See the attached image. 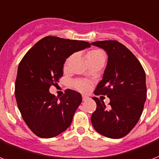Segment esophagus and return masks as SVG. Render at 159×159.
<instances>
[{"mask_svg": "<svg viewBox=\"0 0 159 159\" xmlns=\"http://www.w3.org/2000/svg\"><path fill=\"white\" fill-rule=\"evenodd\" d=\"M82 99H83L84 102L87 101V100L89 99V98L88 97V96H85V95H83V97H82Z\"/></svg>", "mask_w": 159, "mask_h": 159, "instance_id": "esophagus-1", "label": "esophagus"}]
</instances>
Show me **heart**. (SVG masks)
Instances as JSON below:
<instances>
[{
  "instance_id": "heart-1",
  "label": "heart",
  "mask_w": 159,
  "mask_h": 159,
  "mask_svg": "<svg viewBox=\"0 0 159 159\" xmlns=\"http://www.w3.org/2000/svg\"><path fill=\"white\" fill-rule=\"evenodd\" d=\"M98 57H104L103 52L100 50L90 51L87 54V56H86V58H87V60H89L91 59V58ZM68 61H69V60H67L66 61L65 66H66L67 64H68ZM90 87H91V84H90L89 81L81 80L76 83V88H77V89L81 91V92H87V91H89Z\"/></svg>"
}]
</instances>
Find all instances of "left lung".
<instances>
[{
    "label": "left lung",
    "mask_w": 159,
    "mask_h": 159,
    "mask_svg": "<svg viewBox=\"0 0 159 159\" xmlns=\"http://www.w3.org/2000/svg\"><path fill=\"white\" fill-rule=\"evenodd\" d=\"M107 54V64L102 80L98 84L95 95H107L104 102L93 98L97 108L91 116L95 129L103 136L120 139L135 126L146 101V79L141 64L126 47L117 41L105 40L92 43Z\"/></svg>",
    "instance_id": "left-lung-1"
}]
</instances>
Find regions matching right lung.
<instances>
[{"instance_id":"add662e5","label":"right lung","mask_w":159,"mask_h":159,"mask_svg":"<svg viewBox=\"0 0 159 159\" xmlns=\"http://www.w3.org/2000/svg\"><path fill=\"white\" fill-rule=\"evenodd\" d=\"M91 47L81 40L48 36L28 52L18 67L15 95L25 123L40 138H52L69 127L82 102L75 90L61 98L49 92L63 75L65 61L73 53Z\"/></svg>"}]
</instances>
